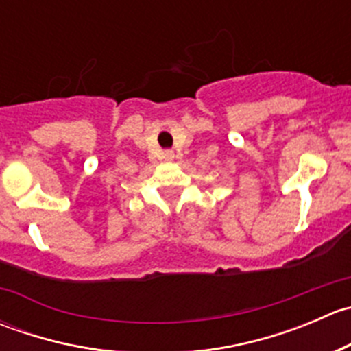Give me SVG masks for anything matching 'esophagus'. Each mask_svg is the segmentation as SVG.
<instances>
[{"instance_id":"obj_1","label":"esophagus","mask_w":351,"mask_h":351,"mask_svg":"<svg viewBox=\"0 0 351 351\" xmlns=\"http://www.w3.org/2000/svg\"><path fill=\"white\" fill-rule=\"evenodd\" d=\"M173 158H175V154H173V151H166V153H165V159H166V161H171Z\"/></svg>"}]
</instances>
